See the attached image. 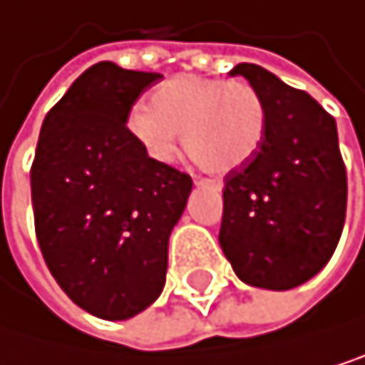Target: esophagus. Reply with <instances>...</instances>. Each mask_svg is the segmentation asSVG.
Here are the masks:
<instances>
[{
  "label": "esophagus",
  "instance_id": "34e87169",
  "mask_svg": "<svg viewBox=\"0 0 365 365\" xmlns=\"http://www.w3.org/2000/svg\"><path fill=\"white\" fill-rule=\"evenodd\" d=\"M205 182H209V185H211V187H215V189H220V187H222V185H220V182H215V180H205Z\"/></svg>",
  "mask_w": 365,
  "mask_h": 365
}]
</instances>
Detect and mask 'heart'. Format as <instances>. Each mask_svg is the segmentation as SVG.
I'll return each instance as SVG.
<instances>
[{"label": "heart", "mask_w": 365, "mask_h": 365, "mask_svg": "<svg viewBox=\"0 0 365 365\" xmlns=\"http://www.w3.org/2000/svg\"><path fill=\"white\" fill-rule=\"evenodd\" d=\"M150 106H135L128 133L158 163H172L180 135L185 150L205 172L228 174L261 148L267 110L246 80L180 73L154 88Z\"/></svg>", "instance_id": "1"}]
</instances>
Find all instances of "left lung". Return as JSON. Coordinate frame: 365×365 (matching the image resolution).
Here are the masks:
<instances>
[{
	"mask_svg": "<svg viewBox=\"0 0 365 365\" xmlns=\"http://www.w3.org/2000/svg\"><path fill=\"white\" fill-rule=\"evenodd\" d=\"M265 102L257 154L226 174L220 246L235 274L263 289L302 285L333 257L346 217V168L335 119L304 91L242 63Z\"/></svg>",
	"mask_w": 365,
	"mask_h": 365,
	"instance_id": "1",
	"label": "left lung"
}]
</instances>
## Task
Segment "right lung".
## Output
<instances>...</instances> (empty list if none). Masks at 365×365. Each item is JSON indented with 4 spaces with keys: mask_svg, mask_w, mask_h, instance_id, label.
I'll return each instance as SVG.
<instances>
[{
    "mask_svg": "<svg viewBox=\"0 0 365 365\" xmlns=\"http://www.w3.org/2000/svg\"><path fill=\"white\" fill-rule=\"evenodd\" d=\"M160 78L88 67L45 115L30 170L43 259L61 289L102 320L133 318L160 296L170 235L193 187L125 125Z\"/></svg>",
    "mask_w": 365,
    "mask_h": 365,
    "instance_id": "right-lung-1",
    "label": "right lung"
}]
</instances>
